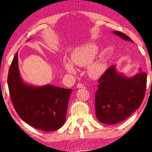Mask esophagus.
Here are the masks:
<instances>
[{
    "mask_svg": "<svg viewBox=\"0 0 152 152\" xmlns=\"http://www.w3.org/2000/svg\"><path fill=\"white\" fill-rule=\"evenodd\" d=\"M77 88H85V86L83 85L82 83H78L77 84Z\"/></svg>",
    "mask_w": 152,
    "mask_h": 152,
    "instance_id": "1",
    "label": "esophagus"
}]
</instances>
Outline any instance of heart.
I'll return each instance as SVG.
<instances>
[{
    "mask_svg": "<svg viewBox=\"0 0 152 152\" xmlns=\"http://www.w3.org/2000/svg\"><path fill=\"white\" fill-rule=\"evenodd\" d=\"M98 53V47L93 44L78 47L71 54V62L70 60H64V66L67 71L75 73L76 68L75 64L79 66H88L87 72L89 76L93 78H98L104 74L106 66L102 61H94Z\"/></svg>",
    "mask_w": 152,
    "mask_h": 152,
    "instance_id": "1",
    "label": "heart"
}]
</instances>
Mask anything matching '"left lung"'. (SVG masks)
Instances as JSON below:
<instances>
[{
    "label": "left lung",
    "instance_id": "1",
    "mask_svg": "<svg viewBox=\"0 0 152 152\" xmlns=\"http://www.w3.org/2000/svg\"><path fill=\"white\" fill-rule=\"evenodd\" d=\"M113 33L133 42L122 32ZM147 74L139 73L127 78L111 66L98 79L95 94V108L97 119L102 123L115 125L128 118L143 101L147 87Z\"/></svg>",
    "mask_w": 152,
    "mask_h": 152
}]
</instances>
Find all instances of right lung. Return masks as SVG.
I'll list each match as a JSON object with an SVG mask.
<instances>
[{"label":"right lung","instance_id":"add662e5","mask_svg":"<svg viewBox=\"0 0 152 152\" xmlns=\"http://www.w3.org/2000/svg\"><path fill=\"white\" fill-rule=\"evenodd\" d=\"M10 97L18 115L31 127L45 132L61 127L66 120L72 89L47 85H25L20 76L18 53L10 64L8 76Z\"/></svg>","mask_w":152,"mask_h":152}]
</instances>
